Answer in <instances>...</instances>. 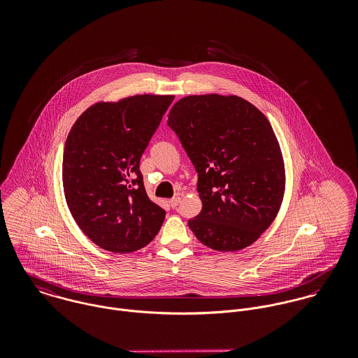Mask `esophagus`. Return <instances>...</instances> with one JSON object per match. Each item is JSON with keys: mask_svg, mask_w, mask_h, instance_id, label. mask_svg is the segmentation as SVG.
Listing matches in <instances>:
<instances>
[{"mask_svg": "<svg viewBox=\"0 0 358 358\" xmlns=\"http://www.w3.org/2000/svg\"><path fill=\"white\" fill-rule=\"evenodd\" d=\"M179 204H180V199H179V197H175V199L169 200V206H171V208H176Z\"/></svg>", "mask_w": 358, "mask_h": 358, "instance_id": "34e87169", "label": "esophagus"}]
</instances>
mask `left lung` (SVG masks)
<instances>
[{
  "label": "left lung",
  "mask_w": 358,
  "mask_h": 358,
  "mask_svg": "<svg viewBox=\"0 0 358 358\" xmlns=\"http://www.w3.org/2000/svg\"><path fill=\"white\" fill-rule=\"evenodd\" d=\"M168 127L197 173L201 212L189 227L206 247L240 251L274 220L285 171L274 131L262 111L238 96L193 95L175 103Z\"/></svg>",
  "instance_id": "obj_1"
}]
</instances>
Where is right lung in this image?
<instances>
[{
	"mask_svg": "<svg viewBox=\"0 0 358 358\" xmlns=\"http://www.w3.org/2000/svg\"><path fill=\"white\" fill-rule=\"evenodd\" d=\"M173 98L136 95L96 103L66 139V203L84 234L106 251H138L162 226L165 210L148 197L139 164Z\"/></svg>",
	"mask_w": 358,
	"mask_h": 358,
	"instance_id": "1",
	"label": "right lung"
}]
</instances>
